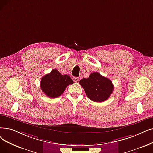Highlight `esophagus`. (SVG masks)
Returning a JSON list of instances; mask_svg holds the SVG:
<instances>
[{
    "label": "esophagus",
    "mask_w": 153,
    "mask_h": 153,
    "mask_svg": "<svg viewBox=\"0 0 153 153\" xmlns=\"http://www.w3.org/2000/svg\"><path fill=\"white\" fill-rule=\"evenodd\" d=\"M72 79H73V81H74V82H78V81L79 80V79L78 77H73Z\"/></svg>",
    "instance_id": "34e87169"
}]
</instances>
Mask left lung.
I'll return each mask as SVG.
<instances>
[{"label":"left lung","instance_id":"obj_1","mask_svg":"<svg viewBox=\"0 0 153 153\" xmlns=\"http://www.w3.org/2000/svg\"><path fill=\"white\" fill-rule=\"evenodd\" d=\"M79 84L84 88L88 97L97 102L107 100L114 89L110 79L96 72H92L88 78L81 79Z\"/></svg>","mask_w":153,"mask_h":153}]
</instances>
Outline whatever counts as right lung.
<instances>
[{
	"instance_id": "1",
	"label": "right lung",
	"mask_w": 153,
	"mask_h": 153,
	"mask_svg": "<svg viewBox=\"0 0 153 153\" xmlns=\"http://www.w3.org/2000/svg\"><path fill=\"white\" fill-rule=\"evenodd\" d=\"M73 83V81L68 75H62L54 69L49 74L42 77L41 88L49 97L56 98L63 94L67 86Z\"/></svg>"
}]
</instances>
